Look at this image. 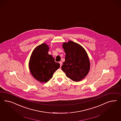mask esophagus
<instances>
[{
	"label": "esophagus",
	"instance_id": "1",
	"mask_svg": "<svg viewBox=\"0 0 121 121\" xmlns=\"http://www.w3.org/2000/svg\"><path fill=\"white\" fill-rule=\"evenodd\" d=\"M59 64H60V67H61V66H62V62L60 61V62H59Z\"/></svg>",
	"mask_w": 121,
	"mask_h": 121
}]
</instances>
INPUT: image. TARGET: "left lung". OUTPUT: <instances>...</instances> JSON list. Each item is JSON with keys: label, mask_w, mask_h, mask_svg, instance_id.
Instances as JSON below:
<instances>
[{"label": "left lung", "mask_w": 121, "mask_h": 121, "mask_svg": "<svg viewBox=\"0 0 121 121\" xmlns=\"http://www.w3.org/2000/svg\"><path fill=\"white\" fill-rule=\"evenodd\" d=\"M62 48L66 55L62 70L67 77L74 82L82 80L90 70V61L87 52L80 44L72 41L64 42Z\"/></svg>", "instance_id": "1"}]
</instances>
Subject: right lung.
<instances>
[{
  "instance_id": "add662e5",
  "label": "right lung",
  "mask_w": 121,
  "mask_h": 121,
  "mask_svg": "<svg viewBox=\"0 0 121 121\" xmlns=\"http://www.w3.org/2000/svg\"><path fill=\"white\" fill-rule=\"evenodd\" d=\"M48 44L43 43L34 49L29 62L30 71L33 77L41 83H46L60 67V64L48 54Z\"/></svg>"
}]
</instances>
